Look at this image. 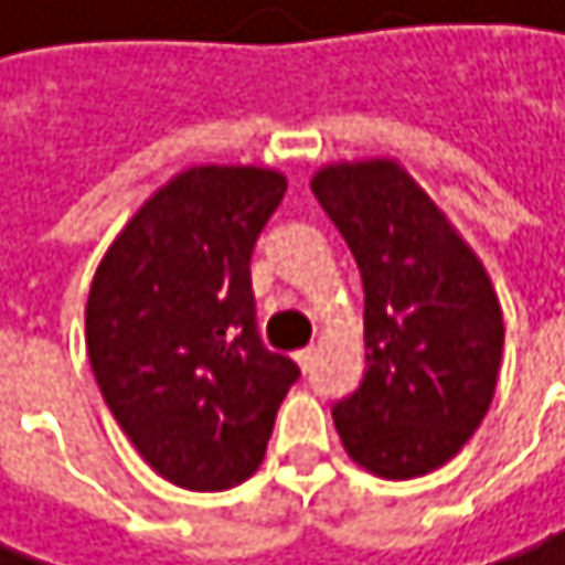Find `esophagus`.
Returning <instances> with one entry per match:
<instances>
[{
  "label": "esophagus",
  "instance_id": "esophagus-1",
  "mask_svg": "<svg viewBox=\"0 0 565 565\" xmlns=\"http://www.w3.org/2000/svg\"><path fill=\"white\" fill-rule=\"evenodd\" d=\"M313 360H317V347H306V350H296V363L302 366V371H309V366H313Z\"/></svg>",
  "mask_w": 565,
  "mask_h": 565
}]
</instances>
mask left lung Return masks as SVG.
Wrapping results in <instances>:
<instances>
[{"label":"left lung","instance_id":"1","mask_svg":"<svg viewBox=\"0 0 565 565\" xmlns=\"http://www.w3.org/2000/svg\"><path fill=\"white\" fill-rule=\"evenodd\" d=\"M363 279V384L333 407L347 455L377 478L451 461L482 425L502 366L495 286L404 164H327L309 181Z\"/></svg>","mask_w":565,"mask_h":565}]
</instances>
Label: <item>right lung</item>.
Segmentation results:
<instances>
[{"label":"right lung","mask_w":565,"mask_h":565,"mask_svg":"<svg viewBox=\"0 0 565 565\" xmlns=\"http://www.w3.org/2000/svg\"><path fill=\"white\" fill-rule=\"evenodd\" d=\"M282 194V171L194 164L134 212L94 273L97 387L137 455L178 489L245 482L299 377L263 347L248 276Z\"/></svg>","instance_id":"right-lung-1"}]
</instances>
